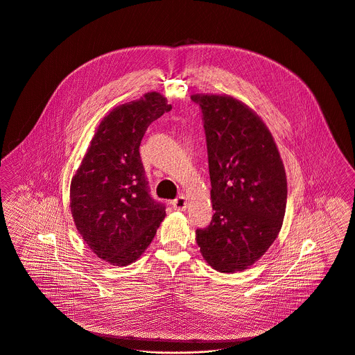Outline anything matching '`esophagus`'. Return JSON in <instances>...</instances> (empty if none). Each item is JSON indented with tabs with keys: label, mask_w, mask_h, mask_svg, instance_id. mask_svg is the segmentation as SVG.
<instances>
[{
	"label": "esophagus",
	"mask_w": 355,
	"mask_h": 355,
	"mask_svg": "<svg viewBox=\"0 0 355 355\" xmlns=\"http://www.w3.org/2000/svg\"><path fill=\"white\" fill-rule=\"evenodd\" d=\"M172 205L178 211H184L187 208V198L184 196H179L176 200L172 201Z\"/></svg>",
	"instance_id": "1"
}]
</instances>
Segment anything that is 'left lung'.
I'll list each match as a JSON object with an SVG mask.
<instances>
[{"label": "left lung", "mask_w": 355, "mask_h": 355, "mask_svg": "<svg viewBox=\"0 0 355 355\" xmlns=\"http://www.w3.org/2000/svg\"><path fill=\"white\" fill-rule=\"evenodd\" d=\"M204 119L211 225L196 239L205 261L219 272L249 268L281 232L286 208V175L263 119L229 95L196 94Z\"/></svg>", "instance_id": "1"}]
</instances>
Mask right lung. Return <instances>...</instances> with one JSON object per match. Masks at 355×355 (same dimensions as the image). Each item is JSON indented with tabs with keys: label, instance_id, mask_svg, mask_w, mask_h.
<instances>
[{
	"label": "right lung",
	"instance_id": "obj_1",
	"mask_svg": "<svg viewBox=\"0 0 355 355\" xmlns=\"http://www.w3.org/2000/svg\"><path fill=\"white\" fill-rule=\"evenodd\" d=\"M171 109L158 92L114 107L71 179L74 225L88 248L110 264L136 261L166 216L165 205L148 194L139 147L148 125Z\"/></svg>",
	"mask_w": 355,
	"mask_h": 355
}]
</instances>
